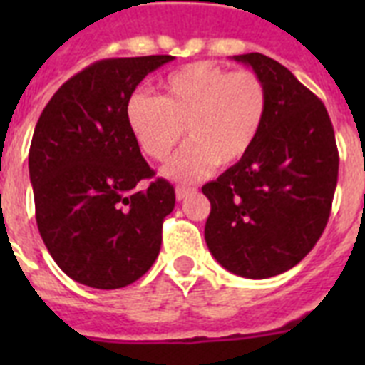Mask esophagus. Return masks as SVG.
<instances>
[{
	"label": "esophagus",
	"instance_id": "34e87169",
	"mask_svg": "<svg viewBox=\"0 0 365 365\" xmlns=\"http://www.w3.org/2000/svg\"><path fill=\"white\" fill-rule=\"evenodd\" d=\"M197 189L195 187H176V199L178 200H183L187 199L189 195H193Z\"/></svg>",
	"mask_w": 365,
	"mask_h": 365
}]
</instances>
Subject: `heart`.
Wrapping results in <instances>:
<instances>
[{
  "instance_id": "b5f03b06",
  "label": "heart",
  "mask_w": 365,
  "mask_h": 365,
  "mask_svg": "<svg viewBox=\"0 0 365 365\" xmlns=\"http://www.w3.org/2000/svg\"><path fill=\"white\" fill-rule=\"evenodd\" d=\"M160 91V98L130 94L125 119L143 155L159 163L170 157L185 128L191 143L165 170L178 182L199 180L216 165H239L257 142L269 110L267 87L257 73L214 62L174 71Z\"/></svg>"
}]
</instances>
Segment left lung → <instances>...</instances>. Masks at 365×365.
Masks as SVG:
<instances>
[{
  "label": "left lung",
  "mask_w": 365,
  "mask_h": 365,
  "mask_svg": "<svg viewBox=\"0 0 365 365\" xmlns=\"http://www.w3.org/2000/svg\"><path fill=\"white\" fill-rule=\"evenodd\" d=\"M233 58L263 79L269 110L250 153L202 185L210 200L205 239L227 271L271 278L297 265L322 237L339 151L326 106L288 68L261 53Z\"/></svg>",
  "instance_id": "left-lung-1"
}]
</instances>
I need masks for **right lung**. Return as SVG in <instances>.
Returning <instances> with one entry per match:
<instances>
[{"label": "right lung", "mask_w": 365, "mask_h": 365, "mask_svg": "<svg viewBox=\"0 0 365 365\" xmlns=\"http://www.w3.org/2000/svg\"><path fill=\"white\" fill-rule=\"evenodd\" d=\"M170 60H98L68 79L37 121L28 157L37 229L76 282L125 288L159 255L176 195L140 153L125 106L143 77Z\"/></svg>", "instance_id": "obj_1"}]
</instances>
